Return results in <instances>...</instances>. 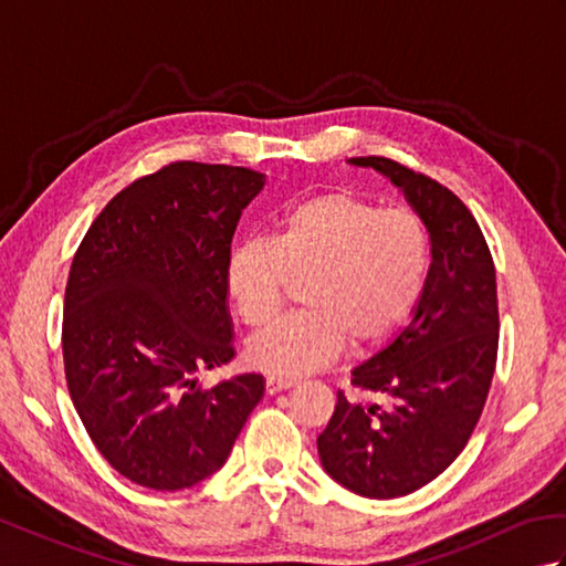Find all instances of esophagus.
<instances>
[{"label":"esophagus","instance_id":"34e87169","mask_svg":"<svg viewBox=\"0 0 566 566\" xmlns=\"http://www.w3.org/2000/svg\"><path fill=\"white\" fill-rule=\"evenodd\" d=\"M294 384H296V379H292V377H276V375H270L268 381H264V387H268V394H280V391L292 389Z\"/></svg>","mask_w":566,"mask_h":566}]
</instances>
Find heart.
<instances>
[{"mask_svg":"<svg viewBox=\"0 0 566 566\" xmlns=\"http://www.w3.org/2000/svg\"><path fill=\"white\" fill-rule=\"evenodd\" d=\"M430 268V238L411 209H379L350 191L292 203L272 240L231 248L223 282L250 328L276 318L292 280L306 308L276 321L248 347L250 363L276 377H298L343 350L379 345L418 304Z\"/></svg>","mask_w":566,"mask_h":566,"instance_id":"b5f03b06","label":"heart"}]
</instances>
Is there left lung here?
<instances>
[{"label":"left lung","mask_w":566,"mask_h":566,"mask_svg":"<svg viewBox=\"0 0 566 566\" xmlns=\"http://www.w3.org/2000/svg\"><path fill=\"white\" fill-rule=\"evenodd\" d=\"M403 191L430 238V270L411 321L353 369V387L384 406L347 399L318 436L335 482L367 499H399L448 469L472 436L499 350L496 270L482 228L436 179L389 158H350Z\"/></svg>","instance_id":"obj_1"}]
</instances>
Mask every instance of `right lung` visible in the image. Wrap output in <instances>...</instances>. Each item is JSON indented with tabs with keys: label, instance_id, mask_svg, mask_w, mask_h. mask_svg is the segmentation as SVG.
<instances>
[{
	"label": "right lung",
	"instance_id": "1",
	"mask_svg": "<svg viewBox=\"0 0 566 566\" xmlns=\"http://www.w3.org/2000/svg\"><path fill=\"white\" fill-rule=\"evenodd\" d=\"M264 175L172 163L118 191L94 219L65 286L67 389L118 474L189 489L226 464L264 394L262 375L201 389L235 357L223 264Z\"/></svg>",
	"mask_w": 566,
	"mask_h": 566
}]
</instances>
